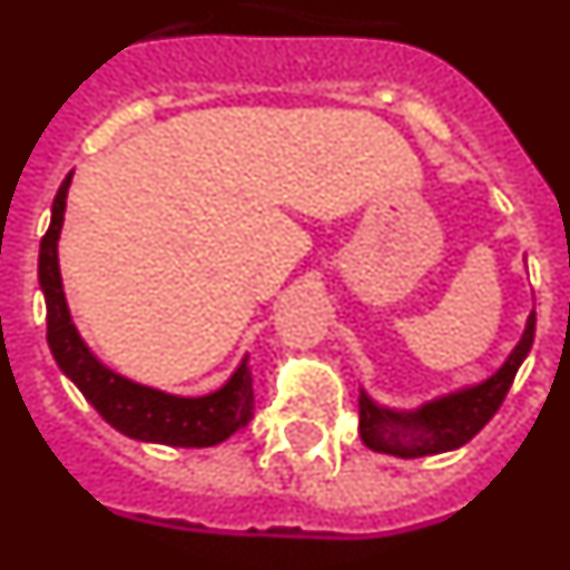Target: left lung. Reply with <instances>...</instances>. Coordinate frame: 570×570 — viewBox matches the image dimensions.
I'll return each mask as SVG.
<instances>
[{
	"mask_svg": "<svg viewBox=\"0 0 570 570\" xmlns=\"http://www.w3.org/2000/svg\"><path fill=\"white\" fill-rule=\"evenodd\" d=\"M533 331H537V314L531 311L517 347L491 376L434 396L416 407L380 405L374 396H367L365 387H360L362 442L376 454H391L400 460L434 456L462 448L500 411L513 376L531 351Z\"/></svg>",
	"mask_w": 570,
	"mask_h": 570,
	"instance_id": "8db88e82",
	"label": "left lung"
}]
</instances>
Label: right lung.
Masks as SVG:
<instances>
[{"label": "right lung", "mask_w": 570, "mask_h": 570, "mask_svg": "<svg viewBox=\"0 0 570 570\" xmlns=\"http://www.w3.org/2000/svg\"><path fill=\"white\" fill-rule=\"evenodd\" d=\"M70 179L73 170L59 185L50 208V228L39 245V288L48 308V345L59 371L82 391L85 400L97 407L110 428L130 440L174 448L219 445L242 425H248L254 411L248 356L239 362L225 385L203 396L168 394L116 374L114 367L105 365L73 325L59 274V234L68 208Z\"/></svg>", "instance_id": "add662e5"}]
</instances>
